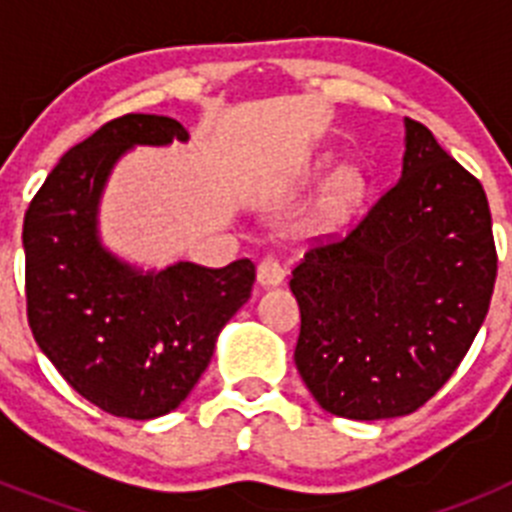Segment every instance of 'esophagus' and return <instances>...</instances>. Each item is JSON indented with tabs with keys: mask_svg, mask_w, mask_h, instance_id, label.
Here are the masks:
<instances>
[{
	"mask_svg": "<svg viewBox=\"0 0 512 512\" xmlns=\"http://www.w3.org/2000/svg\"><path fill=\"white\" fill-rule=\"evenodd\" d=\"M256 279H259L261 287H277V284L284 282V269L279 266V261L274 256H266V259L259 261Z\"/></svg>",
	"mask_w": 512,
	"mask_h": 512,
	"instance_id": "34e87169",
	"label": "esophagus"
}]
</instances>
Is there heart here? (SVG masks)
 I'll return each instance as SVG.
<instances>
[{
  "label": "heart",
  "instance_id": "heart-1",
  "mask_svg": "<svg viewBox=\"0 0 512 512\" xmlns=\"http://www.w3.org/2000/svg\"><path fill=\"white\" fill-rule=\"evenodd\" d=\"M366 197V179L356 166H341L333 171V176L325 184L320 194L315 212H312V223L320 230H336L361 210Z\"/></svg>",
  "mask_w": 512,
  "mask_h": 512
}]
</instances>
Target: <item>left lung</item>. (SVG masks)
Instances as JSON below:
<instances>
[{
  "label": "left lung",
  "instance_id": "1",
  "mask_svg": "<svg viewBox=\"0 0 512 512\" xmlns=\"http://www.w3.org/2000/svg\"><path fill=\"white\" fill-rule=\"evenodd\" d=\"M495 277L485 189L405 117L400 182L292 271L302 382L338 418L415 413L467 356Z\"/></svg>",
  "mask_w": 512,
  "mask_h": 512
}]
</instances>
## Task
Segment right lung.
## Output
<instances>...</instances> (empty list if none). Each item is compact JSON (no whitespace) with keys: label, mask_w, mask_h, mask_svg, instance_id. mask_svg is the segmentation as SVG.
<instances>
[{"label":"right lung","mask_w":512,"mask_h":512,"mask_svg":"<svg viewBox=\"0 0 512 512\" xmlns=\"http://www.w3.org/2000/svg\"><path fill=\"white\" fill-rule=\"evenodd\" d=\"M171 140H189L171 117L110 120L58 161L22 225L35 343L84 400L117 418L151 420L179 408L256 282L248 259L143 271L99 241V200L120 156Z\"/></svg>","instance_id":"1"}]
</instances>
